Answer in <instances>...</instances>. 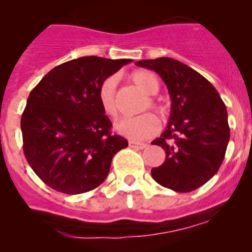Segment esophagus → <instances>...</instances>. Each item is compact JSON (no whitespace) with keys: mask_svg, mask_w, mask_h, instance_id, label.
<instances>
[{"mask_svg":"<svg viewBox=\"0 0 252 252\" xmlns=\"http://www.w3.org/2000/svg\"><path fill=\"white\" fill-rule=\"evenodd\" d=\"M128 146L132 149H136V150H141V149H145L148 145H146V144H144V142H137V141H132V140H131V141H128Z\"/></svg>","mask_w":252,"mask_h":252,"instance_id":"1","label":"esophagus"}]
</instances>
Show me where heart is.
<instances>
[{
    "label": "heart",
    "instance_id": "1",
    "mask_svg": "<svg viewBox=\"0 0 252 252\" xmlns=\"http://www.w3.org/2000/svg\"><path fill=\"white\" fill-rule=\"evenodd\" d=\"M131 79L142 92L148 95H155L160 90V83L158 77L149 70H137L131 75ZM98 101L101 108L107 116L116 117L119 113V106H117V97H116V79L113 77L107 78L102 82L98 90ZM153 108V110L160 112L159 104L154 101V98L149 97L142 106V110L145 108ZM115 130L127 137L132 141H141V140L149 139L154 136L159 131V121L153 113H142V115L135 116V117H125L119 120L115 124Z\"/></svg>",
    "mask_w": 252,
    "mask_h": 252
}]
</instances>
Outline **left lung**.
Masks as SVG:
<instances>
[{"mask_svg":"<svg viewBox=\"0 0 252 252\" xmlns=\"http://www.w3.org/2000/svg\"><path fill=\"white\" fill-rule=\"evenodd\" d=\"M161 77L171 99L169 124L151 144L165 150V161L151 169L154 180L174 192H192L207 183L223 161L230 127L215 87L194 69L171 58L136 62Z\"/></svg>","mask_w":252,"mask_h":252,"instance_id":"left-lung-1","label":"left lung"}]
</instances>
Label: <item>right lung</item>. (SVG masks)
Segmentation results:
<instances>
[{"label": "right lung", "mask_w": 252, "mask_h": 252, "mask_svg": "<svg viewBox=\"0 0 252 252\" xmlns=\"http://www.w3.org/2000/svg\"><path fill=\"white\" fill-rule=\"evenodd\" d=\"M131 59L83 57L51 69L31 91L21 117L24 153L46 186L66 194L103 183L127 140L110 132L112 124L98 101L99 86Z\"/></svg>", "instance_id": "right-lung-1"}]
</instances>
